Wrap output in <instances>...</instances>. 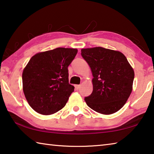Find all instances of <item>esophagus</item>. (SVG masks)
I'll return each instance as SVG.
<instances>
[{"label": "esophagus", "mask_w": 154, "mask_h": 154, "mask_svg": "<svg viewBox=\"0 0 154 154\" xmlns=\"http://www.w3.org/2000/svg\"><path fill=\"white\" fill-rule=\"evenodd\" d=\"M75 89H76V90H79V88H81V85H75Z\"/></svg>", "instance_id": "obj_1"}]
</instances>
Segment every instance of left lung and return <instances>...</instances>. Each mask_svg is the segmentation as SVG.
<instances>
[{"instance_id":"left-lung-1","label":"left lung","mask_w":154,"mask_h":154,"mask_svg":"<svg viewBox=\"0 0 154 154\" xmlns=\"http://www.w3.org/2000/svg\"><path fill=\"white\" fill-rule=\"evenodd\" d=\"M82 56L94 77L92 93L85 97V103L98 113H116L123 107L132 92L133 69L118 51L96 47L82 49Z\"/></svg>"}]
</instances>
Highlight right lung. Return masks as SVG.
<instances>
[{
    "label": "right lung",
    "mask_w": 154,
    "mask_h": 154,
    "mask_svg": "<svg viewBox=\"0 0 154 154\" xmlns=\"http://www.w3.org/2000/svg\"><path fill=\"white\" fill-rule=\"evenodd\" d=\"M77 53V49L58 48L30 58L23 71V91L36 112L51 115L66 105L75 88L69 83L68 66Z\"/></svg>",
    "instance_id": "1"
}]
</instances>
